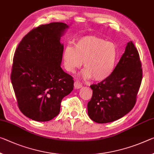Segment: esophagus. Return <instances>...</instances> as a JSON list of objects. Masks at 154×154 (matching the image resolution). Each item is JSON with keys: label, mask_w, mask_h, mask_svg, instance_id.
<instances>
[{"label": "esophagus", "mask_w": 154, "mask_h": 154, "mask_svg": "<svg viewBox=\"0 0 154 154\" xmlns=\"http://www.w3.org/2000/svg\"><path fill=\"white\" fill-rule=\"evenodd\" d=\"M74 87L75 89H79L82 87V84L80 82L77 81L74 83Z\"/></svg>", "instance_id": "34e87169"}]
</instances>
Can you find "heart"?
<instances>
[{
    "instance_id": "1",
    "label": "heart",
    "mask_w": 154,
    "mask_h": 154,
    "mask_svg": "<svg viewBox=\"0 0 154 154\" xmlns=\"http://www.w3.org/2000/svg\"><path fill=\"white\" fill-rule=\"evenodd\" d=\"M117 59V48L114 43L106 42L95 36H85L78 40L75 48L68 46L63 53L65 69L74 73L82 66L84 78L92 77L95 81H103L113 71Z\"/></svg>"
}]
</instances>
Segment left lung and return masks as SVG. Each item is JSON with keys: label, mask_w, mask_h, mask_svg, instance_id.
Segmentation results:
<instances>
[{"label": "left lung", "mask_w": 154, "mask_h": 154, "mask_svg": "<svg viewBox=\"0 0 154 154\" xmlns=\"http://www.w3.org/2000/svg\"><path fill=\"white\" fill-rule=\"evenodd\" d=\"M142 77L138 52L130 41L112 74L90 86L92 97L88 103L90 118L96 123H107L126 115L136 103Z\"/></svg>", "instance_id": "8db88e82"}]
</instances>
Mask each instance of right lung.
I'll return each instance as SVG.
<instances>
[{"label":"right lung","mask_w":154,"mask_h":154,"mask_svg":"<svg viewBox=\"0 0 154 154\" xmlns=\"http://www.w3.org/2000/svg\"><path fill=\"white\" fill-rule=\"evenodd\" d=\"M68 27L63 23L40 25L24 36L14 53L11 84L19 109L32 120L55 118L62 99L73 90L72 77L60 66V39Z\"/></svg>","instance_id":"right-lung-1"}]
</instances>
